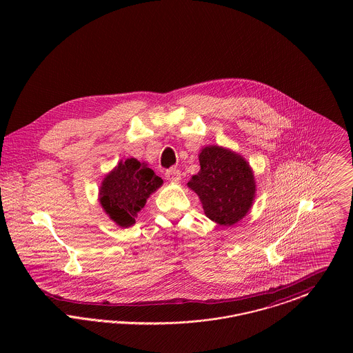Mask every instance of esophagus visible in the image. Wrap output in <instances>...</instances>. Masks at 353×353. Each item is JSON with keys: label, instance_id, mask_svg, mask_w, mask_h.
I'll return each instance as SVG.
<instances>
[{"label": "esophagus", "instance_id": "1", "mask_svg": "<svg viewBox=\"0 0 353 353\" xmlns=\"http://www.w3.org/2000/svg\"><path fill=\"white\" fill-rule=\"evenodd\" d=\"M165 177L170 183H180L181 180V172L177 168H170L165 172Z\"/></svg>", "mask_w": 353, "mask_h": 353}]
</instances>
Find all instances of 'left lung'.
Instances as JSON below:
<instances>
[{"mask_svg":"<svg viewBox=\"0 0 353 353\" xmlns=\"http://www.w3.org/2000/svg\"><path fill=\"white\" fill-rule=\"evenodd\" d=\"M200 172L188 186L197 193L208 219L232 226L243 219L255 197V180L249 163L238 153L209 145L202 148Z\"/></svg>","mask_w":353,"mask_h":353,"instance_id":"8db88e82","label":"left lung"}]
</instances>
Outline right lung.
Masks as SVG:
<instances>
[{
	"instance_id": "add662e5",
	"label": "right lung",
	"mask_w": 353,
	"mask_h": 353,
	"mask_svg": "<svg viewBox=\"0 0 353 353\" xmlns=\"http://www.w3.org/2000/svg\"><path fill=\"white\" fill-rule=\"evenodd\" d=\"M161 185V177L156 176L147 164L127 159L104 177L99 201L110 219L121 228H130L147 199Z\"/></svg>"
}]
</instances>
